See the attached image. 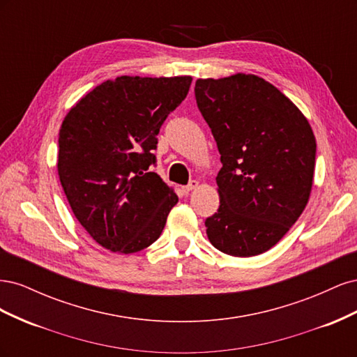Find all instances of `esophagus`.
Segmentation results:
<instances>
[{"label": "esophagus", "mask_w": 357, "mask_h": 357, "mask_svg": "<svg viewBox=\"0 0 357 357\" xmlns=\"http://www.w3.org/2000/svg\"><path fill=\"white\" fill-rule=\"evenodd\" d=\"M198 185H199V183H198L197 180H192L188 186L183 188V190H185L186 193H189V192H192V190H195V189L198 188Z\"/></svg>", "instance_id": "34e87169"}]
</instances>
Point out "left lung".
Masks as SVG:
<instances>
[{
  "instance_id": "left-lung-1",
  "label": "left lung",
  "mask_w": 357,
  "mask_h": 357,
  "mask_svg": "<svg viewBox=\"0 0 357 357\" xmlns=\"http://www.w3.org/2000/svg\"><path fill=\"white\" fill-rule=\"evenodd\" d=\"M197 104L218 143V213L205 220L218 250L252 257L274 247L307 207L316 137L298 107L255 74L198 79Z\"/></svg>"
}]
</instances>
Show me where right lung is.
<instances>
[{
	"mask_svg": "<svg viewBox=\"0 0 357 357\" xmlns=\"http://www.w3.org/2000/svg\"><path fill=\"white\" fill-rule=\"evenodd\" d=\"M190 83V75H121L96 86L63 117L61 185L75 219L107 250L129 255L153 244L178 202L174 189L147 169L159 129Z\"/></svg>",
	"mask_w": 357,
	"mask_h": 357,
	"instance_id": "obj_1",
	"label": "right lung"
}]
</instances>
